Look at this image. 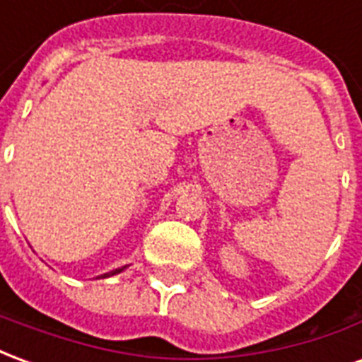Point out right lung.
Segmentation results:
<instances>
[{
  "label": "right lung",
  "instance_id": "add662e5",
  "mask_svg": "<svg viewBox=\"0 0 362 362\" xmlns=\"http://www.w3.org/2000/svg\"><path fill=\"white\" fill-rule=\"evenodd\" d=\"M126 267H127V266L118 267V269H112V272L104 273V275H98V279H104V277H112V275H116V273H122V272H124V269H126Z\"/></svg>",
  "mask_w": 362,
  "mask_h": 362
}]
</instances>
